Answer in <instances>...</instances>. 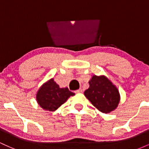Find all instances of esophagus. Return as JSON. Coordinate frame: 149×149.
Wrapping results in <instances>:
<instances>
[{"label": "esophagus", "mask_w": 149, "mask_h": 149, "mask_svg": "<svg viewBox=\"0 0 149 149\" xmlns=\"http://www.w3.org/2000/svg\"><path fill=\"white\" fill-rule=\"evenodd\" d=\"M76 93H81V92H83V90L82 89H79V90H77L75 91Z\"/></svg>", "instance_id": "esophagus-1"}]
</instances>
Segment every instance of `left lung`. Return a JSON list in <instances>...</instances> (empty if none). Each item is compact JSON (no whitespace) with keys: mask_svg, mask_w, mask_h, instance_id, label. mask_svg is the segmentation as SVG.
Returning a JSON list of instances; mask_svg holds the SVG:
<instances>
[{"mask_svg":"<svg viewBox=\"0 0 149 149\" xmlns=\"http://www.w3.org/2000/svg\"><path fill=\"white\" fill-rule=\"evenodd\" d=\"M90 87L84 92L85 96L104 113H109L117 108L120 94L117 88L104 76H93L89 81Z\"/></svg>","mask_w":149,"mask_h":149,"instance_id":"obj_1","label":"left lung"}]
</instances>
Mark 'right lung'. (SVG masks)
Wrapping results in <instances>:
<instances>
[{
	"mask_svg": "<svg viewBox=\"0 0 149 149\" xmlns=\"http://www.w3.org/2000/svg\"><path fill=\"white\" fill-rule=\"evenodd\" d=\"M75 94L67 88H60L54 79L49 80L39 88L36 100L40 107L46 111H54Z\"/></svg>",
	"mask_w": 149,
	"mask_h": 149,
	"instance_id": "1",
	"label": "right lung"
}]
</instances>
